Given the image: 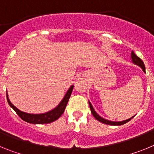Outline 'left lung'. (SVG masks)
Returning a JSON list of instances; mask_svg holds the SVG:
<instances>
[{
  "label": "left lung",
  "mask_w": 154,
  "mask_h": 154,
  "mask_svg": "<svg viewBox=\"0 0 154 154\" xmlns=\"http://www.w3.org/2000/svg\"><path fill=\"white\" fill-rule=\"evenodd\" d=\"M131 58H132V61H133V63L136 64V65H139V66H140V67L143 69V71L144 72H145V65H144L143 62V61L141 60L140 58H139L137 55H136V54L133 52V51H132L131 52ZM89 107H90L91 112H92V114L93 115L94 117L96 118V119H97L98 121H99V122H101V123H105V124L112 125V126H120V125H123V124H125V123H126L127 122H129L130 119H133V117L130 118V119H126V120L121 121V122H113V121L107 120V119H103V118H102L101 116H99L96 113V111L94 110L93 107H92V104H91L89 102Z\"/></svg>",
  "instance_id": "1"
}]
</instances>
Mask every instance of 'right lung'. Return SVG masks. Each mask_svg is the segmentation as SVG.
Wrapping results in <instances>:
<instances>
[{
  "mask_svg": "<svg viewBox=\"0 0 154 154\" xmlns=\"http://www.w3.org/2000/svg\"><path fill=\"white\" fill-rule=\"evenodd\" d=\"M73 87H74V85H72V86L69 88V89L67 91L66 94H65V96H64L63 99H62V101H61V103L58 104V106L56 108L51 110L49 112H45V113L30 114L21 112V111H20L18 109L16 108V107L11 103L9 99H8V93H7V99H8V104L10 105V106L15 111L16 113L20 116V118H21V119H23V120L27 122V123H32V124H45V123H52L54 121L57 120V119L62 115V113H63L64 111H65V107L67 106V103L68 102H69V98H70L72 92Z\"/></svg>",
  "mask_w": 154,
  "mask_h": 154,
  "instance_id": "1",
  "label": "right lung"
}]
</instances>
